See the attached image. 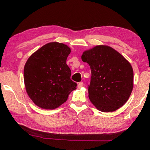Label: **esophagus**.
<instances>
[{
	"label": "esophagus",
	"instance_id": "esophagus-1",
	"mask_svg": "<svg viewBox=\"0 0 150 150\" xmlns=\"http://www.w3.org/2000/svg\"><path fill=\"white\" fill-rule=\"evenodd\" d=\"M83 86V82H80V83H79L77 87H78L79 88H81V87H82Z\"/></svg>",
	"mask_w": 150,
	"mask_h": 150
}]
</instances>
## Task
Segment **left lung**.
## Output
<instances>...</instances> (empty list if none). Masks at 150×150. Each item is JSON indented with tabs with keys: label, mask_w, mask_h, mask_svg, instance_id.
Wrapping results in <instances>:
<instances>
[{
	"label": "left lung",
	"mask_w": 150,
	"mask_h": 150,
	"mask_svg": "<svg viewBox=\"0 0 150 150\" xmlns=\"http://www.w3.org/2000/svg\"><path fill=\"white\" fill-rule=\"evenodd\" d=\"M81 59L91 67L88 91L93 105L104 112L122 106L134 85L133 69L128 61L112 47L104 45L85 51Z\"/></svg>",
	"instance_id": "obj_1"
}]
</instances>
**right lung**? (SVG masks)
<instances>
[{
  "mask_svg": "<svg viewBox=\"0 0 150 150\" xmlns=\"http://www.w3.org/2000/svg\"><path fill=\"white\" fill-rule=\"evenodd\" d=\"M71 49L67 45L50 42L32 54L24 69L26 91L35 105L55 109L67 100L77 83L71 79V71L66 63Z\"/></svg>",
  "mask_w": 150,
  "mask_h": 150,
  "instance_id": "right-lung-1",
  "label": "right lung"
}]
</instances>
